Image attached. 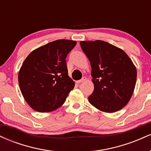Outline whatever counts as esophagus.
Wrapping results in <instances>:
<instances>
[{
	"label": "esophagus",
	"mask_w": 151,
	"mask_h": 151,
	"mask_svg": "<svg viewBox=\"0 0 151 151\" xmlns=\"http://www.w3.org/2000/svg\"><path fill=\"white\" fill-rule=\"evenodd\" d=\"M86 79V77H83L82 79H80V80H78V81H76V82H77V84H81V83H83V82H84V81H85Z\"/></svg>",
	"instance_id": "esophagus-1"
}]
</instances>
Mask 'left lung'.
Wrapping results in <instances>:
<instances>
[{
    "mask_svg": "<svg viewBox=\"0 0 151 151\" xmlns=\"http://www.w3.org/2000/svg\"><path fill=\"white\" fill-rule=\"evenodd\" d=\"M80 45L90 61L94 85L88 97L99 110L113 113L129 101L136 86L137 72L124 50L102 40L81 41Z\"/></svg>",
    "mask_w": 151,
    "mask_h": 151,
    "instance_id": "obj_1",
    "label": "left lung"
}]
</instances>
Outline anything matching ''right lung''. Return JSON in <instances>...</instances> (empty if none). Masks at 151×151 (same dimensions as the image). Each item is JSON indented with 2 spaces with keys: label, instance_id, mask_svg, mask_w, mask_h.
<instances>
[{
  "label": "right lung",
  "instance_id": "obj_1",
  "mask_svg": "<svg viewBox=\"0 0 151 151\" xmlns=\"http://www.w3.org/2000/svg\"><path fill=\"white\" fill-rule=\"evenodd\" d=\"M77 42L58 40L33 50L18 74L20 91L29 106L39 112H50L65 103L74 87L68 76L66 58Z\"/></svg>",
  "mask_w": 151,
  "mask_h": 151
}]
</instances>
